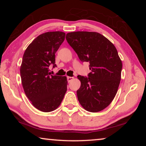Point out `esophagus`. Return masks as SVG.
<instances>
[{
  "instance_id": "34e87169",
  "label": "esophagus",
  "mask_w": 146,
  "mask_h": 146,
  "mask_svg": "<svg viewBox=\"0 0 146 146\" xmlns=\"http://www.w3.org/2000/svg\"><path fill=\"white\" fill-rule=\"evenodd\" d=\"M74 79L73 77H71V76H67V80L68 81V82H70L71 80H73Z\"/></svg>"
}]
</instances>
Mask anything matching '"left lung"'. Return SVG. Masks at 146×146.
I'll return each mask as SVG.
<instances>
[{"label": "left lung", "mask_w": 146, "mask_h": 146, "mask_svg": "<svg viewBox=\"0 0 146 146\" xmlns=\"http://www.w3.org/2000/svg\"><path fill=\"white\" fill-rule=\"evenodd\" d=\"M66 38L79 59L90 63L88 77L77 76L81 82L76 91L79 102L88 111H100L112 102L120 84L122 64L117 49L97 32H71Z\"/></svg>", "instance_id": "8db88e82"}]
</instances>
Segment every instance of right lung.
I'll return each instance as SVG.
<instances>
[{
    "label": "right lung",
    "mask_w": 146,
    "mask_h": 146,
    "mask_svg": "<svg viewBox=\"0 0 146 146\" xmlns=\"http://www.w3.org/2000/svg\"><path fill=\"white\" fill-rule=\"evenodd\" d=\"M62 31L40 35L26 48L20 69L24 92L32 104L43 112L57 108L67 91L66 76L51 75V64H55V53L65 39Z\"/></svg>",
    "instance_id": "1"
}]
</instances>
